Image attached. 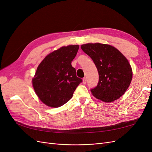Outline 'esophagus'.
Wrapping results in <instances>:
<instances>
[{
	"label": "esophagus",
	"instance_id": "esophagus-1",
	"mask_svg": "<svg viewBox=\"0 0 152 152\" xmlns=\"http://www.w3.org/2000/svg\"><path fill=\"white\" fill-rule=\"evenodd\" d=\"M86 82H87V79H86V77H84L83 79V81H82V83H83L84 84H86Z\"/></svg>",
	"mask_w": 152,
	"mask_h": 152
}]
</instances>
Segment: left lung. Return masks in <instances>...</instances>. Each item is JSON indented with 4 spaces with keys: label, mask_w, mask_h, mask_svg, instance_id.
Instances as JSON below:
<instances>
[{
    "label": "left lung",
    "mask_w": 152,
    "mask_h": 152,
    "mask_svg": "<svg viewBox=\"0 0 152 152\" xmlns=\"http://www.w3.org/2000/svg\"><path fill=\"white\" fill-rule=\"evenodd\" d=\"M81 49L93 59L99 73L97 86L91 89L93 95L106 103L121 98L132 78V68L127 58L108 44L89 43L82 45Z\"/></svg>",
    "instance_id": "1"
}]
</instances>
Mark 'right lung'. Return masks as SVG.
Listing matches in <instances>:
<instances>
[{
  "label": "right lung",
  "instance_id": "1",
  "mask_svg": "<svg viewBox=\"0 0 152 152\" xmlns=\"http://www.w3.org/2000/svg\"><path fill=\"white\" fill-rule=\"evenodd\" d=\"M79 48V45L61 47L49 54L38 66L32 84L39 98L48 107L65 104L82 82L71 64Z\"/></svg>",
  "mask_w": 152,
  "mask_h": 152
}]
</instances>
